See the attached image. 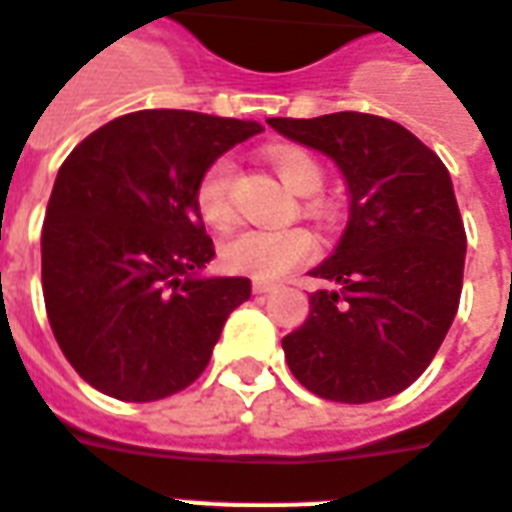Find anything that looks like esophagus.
<instances>
[{
    "label": "esophagus",
    "instance_id": "34e87169",
    "mask_svg": "<svg viewBox=\"0 0 512 512\" xmlns=\"http://www.w3.org/2000/svg\"><path fill=\"white\" fill-rule=\"evenodd\" d=\"M252 290H255L257 295H263V293H274L276 285H274V282H266V279H255V282H252Z\"/></svg>",
    "mask_w": 512,
    "mask_h": 512
}]
</instances>
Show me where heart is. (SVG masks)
<instances>
[{
    "label": "heart",
    "mask_w": 512,
    "mask_h": 512,
    "mask_svg": "<svg viewBox=\"0 0 512 512\" xmlns=\"http://www.w3.org/2000/svg\"><path fill=\"white\" fill-rule=\"evenodd\" d=\"M271 165L276 176L293 189L295 195H306L304 211L320 225L331 227L339 222V206L325 195H314L323 187V162L306 149L271 151ZM195 206L200 219L211 227H227L236 217V165L230 157H219L203 170L195 187ZM317 255V241L304 227L285 230H263L246 227L238 230L222 244V263L233 274L255 276V279H279L293 268L304 266Z\"/></svg>",
    "instance_id": "obj_1"
}]
</instances>
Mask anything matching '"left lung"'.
<instances>
[{"instance_id": "obj_1", "label": "left lung", "mask_w": 512, "mask_h": 512, "mask_svg": "<svg viewBox=\"0 0 512 512\" xmlns=\"http://www.w3.org/2000/svg\"><path fill=\"white\" fill-rule=\"evenodd\" d=\"M323 151L350 187L342 241L312 276L309 317L282 339L295 380L328 401L396 396L426 372L456 317L467 233L448 168L382 116L358 111L268 119Z\"/></svg>"}]
</instances>
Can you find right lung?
I'll return each mask as SVG.
<instances>
[{"instance_id": "1", "label": "right lung", "mask_w": 512, "mask_h": 512, "mask_svg": "<svg viewBox=\"0 0 512 512\" xmlns=\"http://www.w3.org/2000/svg\"><path fill=\"white\" fill-rule=\"evenodd\" d=\"M255 121L135 111L62 162L43 222V298L64 358L92 388L157 401L206 372L244 276H195L214 241L195 206L203 170Z\"/></svg>"}]
</instances>
